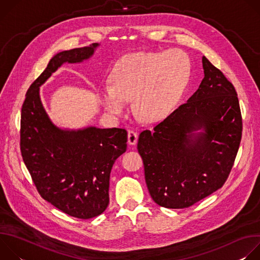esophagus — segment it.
I'll return each instance as SVG.
<instances>
[{
  "instance_id": "esophagus-1",
  "label": "esophagus",
  "mask_w": 260,
  "mask_h": 260,
  "mask_svg": "<svg viewBox=\"0 0 260 260\" xmlns=\"http://www.w3.org/2000/svg\"><path fill=\"white\" fill-rule=\"evenodd\" d=\"M137 141H138V134L135 131L129 129L127 133V143L129 145H136Z\"/></svg>"
}]
</instances>
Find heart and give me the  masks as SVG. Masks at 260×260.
Wrapping results in <instances>:
<instances>
[{"mask_svg": "<svg viewBox=\"0 0 260 260\" xmlns=\"http://www.w3.org/2000/svg\"><path fill=\"white\" fill-rule=\"evenodd\" d=\"M189 75V57L179 49L132 53L115 63L111 87L99 94L110 114L122 115L134 99L136 112L143 119L157 121L174 109Z\"/></svg>", "mask_w": 260, "mask_h": 260, "instance_id": "obj_1", "label": "heart"}]
</instances>
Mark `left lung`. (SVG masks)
Masks as SVG:
<instances>
[{"label":"left lung","instance_id":"8db88e82","mask_svg":"<svg viewBox=\"0 0 260 260\" xmlns=\"http://www.w3.org/2000/svg\"><path fill=\"white\" fill-rule=\"evenodd\" d=\"M203 68L205 77L188 101L153 132L139 136L148 190L165 208H188L223 186L240 147L243 122L237 91L206 56Z\"/></svg>","mask_w":260,"mask_h":260}]
</instances>
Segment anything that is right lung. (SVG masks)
I'll return each mask as SVG.
<instances>
[{
  "instance_id": "add662e5",
  "label": "right lung",
  "mask_w": 260,
  "mask_h": 260,
  "mask_svg": "<svg viewBox=\"0 0 260 260\" xmlns=\"http://www.w3.org/2000/svg\"><path fill=\"white\" fill-rule=\"evenodd\" d=\"M99 46L55 54L26 91L21 108L20 151L40 196L61 212L79 219L101 215L109 205L110 173L126 151L124 128L61 129L42 105L39 87L63 62L88 59Z\"/></svg>"
}]
</instances>
